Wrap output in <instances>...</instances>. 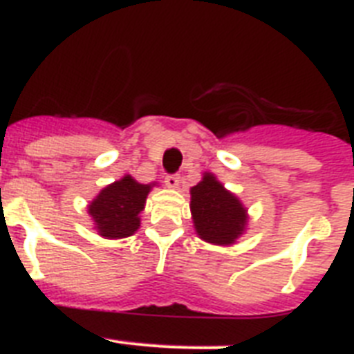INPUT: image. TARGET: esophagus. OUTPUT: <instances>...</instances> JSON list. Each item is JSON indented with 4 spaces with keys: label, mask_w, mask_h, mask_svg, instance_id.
<instances>
[{
    "label": "esophagus",
    "mask_w": 354,
    "mask_h": 354,
    "mask_svg": "<svg viewBox=\"0 0 354 354\" xmlns=\"http://www.w3.org/2000/svg\"><path fill=\"white\" fill-rule=\"evenodd\" d=\"M166 186L168 188H179V183H180V177L177 174H170V175H166V179H165Z\"/></svg>",
    "instance_id": "obj_1"
}]
</instances>
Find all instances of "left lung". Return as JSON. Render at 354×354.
I'll use <instances>...</instances> for the list:
<instances>
[{
  "label": "left lung",
  "instance_id": "obj_1",
  "mask_svg": "<svg viewBox=\"0 0 354 354\" xmlns=\"http://www.w3.org/2000/svg\"><path fill=\"white\" fill-rule=\"evenodd\" d=\"M192 215L198 236L212 244H233L244 232L246 209L212 174L192 188Z\"/></svg>",
  "mask_w": 354,
  "mask_h": 354
}]
</instances>
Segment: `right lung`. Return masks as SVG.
<instances>
[{
	"mask_svg": "<svg viewBox=\"0 0 354 354\" xmlns=\"http://www.w3.org/2000/svg\"><path fill=\"white\" fill-rule=\"evenodd\" d=\"M150 184H139L130 175L115 180L93 198L88 206L97 232L108 239L130 236L139 227V213L146 203Z\"/></svg>",
	"mask_w": 354,
	"mask_h": 354,
	"instance_id": "obj_1",
	"label": "right lung"
}]
</instances>
